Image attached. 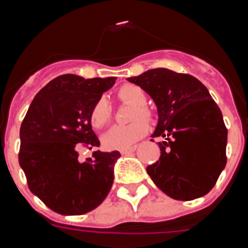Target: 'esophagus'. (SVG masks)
Masks as SVG:
<instances>
[{
  "label": "esophagus",
  "instance_id": "34e87169",
  "mask_svg": "<svg viewBox=\"0 0 248 248\" xmlns=\"http://www.w3.org/2000/svg\"><path fill=\"white\" fill-rule=\"evenodd\" d=\"M137 150V146H129V148H125V149H122L120 150V154L122 155H128V154H131V153H134V151Z\"/></svg>",
  "mask_w": 248,
  "mask_h": 248
}]
</instances>
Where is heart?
Listing matches in <instances>:
<instances>
[{"label":"heart","instance_id":"1","mask_svg":"<svg viewBox=\"0 0 248 248\" xmlns=\"http://www.w3.org/2000/svg\"><path fill=\"white\" fill-rule=\"evenodd\" d=\"M118 99L122 102L129 103L134 105V109L131 110L130 119L134 120L126 125H114L109 129L102 138L103 145L109 150H118V149H125L137 143L140 138H143L148 131V124L143 119H148L150 117L148 108H146V94L135 84H124L120 87L117 93ZM111 118V109L108 100L105 98H99L91 109L89 120L93 128L100 129L107 125Z\"/></svg>","mask_w":248,"mask_h":248}]
</instances>
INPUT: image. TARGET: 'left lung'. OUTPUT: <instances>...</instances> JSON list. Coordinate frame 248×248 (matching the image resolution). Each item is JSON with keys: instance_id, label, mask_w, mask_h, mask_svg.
I'll return each instance as SVG.
<instances>
[{"instance_id": "left-lung-1", "label": "left lung", "mask_w": 248, "mask_h": 248, "mask_svg": "<svg viewBox=\"0 0 248 248\" xmlns=\"http://www.w3.org/2000/svg\"><path fill=\"white\" fill-rule=\"evenodd\" d=\"M154 100L160 159L146 168L155 185L175 200L206 195L226 166L227 129L222 113L195 77L156 68L128 78Z\"/></svg>"}]
</instances>
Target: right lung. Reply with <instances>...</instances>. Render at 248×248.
I'll list each match as a JSON object with an SVG mask.
<instances>
[{
  "label": "right lung",
  "mask_w": 248,
  "mask_h": 248,
  "mask_svg": "<svg viewBox=\"0 0 248 248\" xmlns=\"http://www.w3.org/2000/svg\"><path fill=\"white\" fill-rule=\"evenodd\" d=\"M115 79L57 77L37 93L22 122L19 166L31 192L57 214H87L110 191L119 151H94L80 163L77 149L100 145L89 114Z\"/></svg>",
  "instance_id": "add662e5"
}]
</instances>
